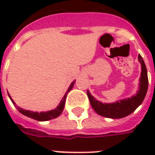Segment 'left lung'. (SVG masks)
I'll use <instances>...</instances> for the list:
<instances>
[{
    "instance_id": "8db88e82",
    "label": "left lung",
    "mask_w": 155,
    "mask_h": 155,
    "mask_svg": "<svg viewBox=\"0 0 155 155\" xmlns=\"http://www.w3.org/2000/svg\"><path fill=\"white\" fill-rule=\"evenodd\" d=\"M138 59L141 64V73L140 78V90L137 94L132 97L131 98L123 99L121 101H117L114 104H103L98 102L97 100L93 97L87 91V96L90 100L91 105L98 115L108 118L118 119L123 118L125 116L130 115L136 110L140 104H142L143 100L146 97L147 87H148V78H147V71L145 65L144 60L142 57L139 54Z\"/></svg>"
}]
</instances>
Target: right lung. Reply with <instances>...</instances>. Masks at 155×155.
Listing matches in <instances>:
<instances>
[{"mask_svg":"<svg viewBox=\"0 0 155 155\" xmlns=\"http://www.w3.org/2000/svg\"><path fill=\"white\" fill-rule=\"evenodd\" d=\"M73 85H74V82L70 85L67 92L65 93V95L64 96V97H63V99L61 100L60 104H59V105L57 107L56 109L53 110H51V111H47V112L38 113V112H33V111H29V110L21 109L20 107H18V106L15 104V102H14V101L12 100V98L10 97V96H9V95L8 96L9 97H10V99H11V101H12V103L14 104V105H15V107L17 108V110H19L21 114L28 116V117H30V118H33L34 120H37V121H48V120H51V119H53V118H56V117H58V116L62 113V111L64 110V104H65L66 97H67V93L72 89Z\"/></svg>","mask_w":155,"mask_h":155,"instance_id":"right-lung-1","label":"right lung"}]
</instances>
